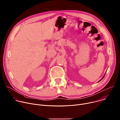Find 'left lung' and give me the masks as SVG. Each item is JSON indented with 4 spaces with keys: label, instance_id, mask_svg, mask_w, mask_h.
Returning a JSON list of instances; mask_svg holds the SVG:
<instances>
[{
    "label": "left lung",
    "instance_id": "left-lung-1",
    "mask_svg": "<svg viewBox=\"0 0 120 120\" xmlns=\"http://www.w3.org/2000/svg\"><path fill=\"white\" fill-rule=\"evenodd\" d=\"M105 74H106V73H105ZM105 75H104V76H103V77H102V78H101V80H100V81H98V82H100V81H101V80H102V79H103V78H104V77H105Z\"/></svg>",
    "mask_w": 120,
    "mask_h": 120
}]
</instances>
